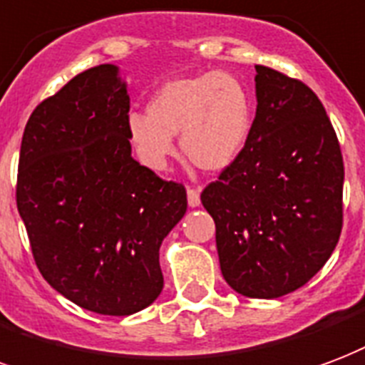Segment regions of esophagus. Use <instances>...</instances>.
I'll use <instances>...</instances> for the list:
<instances>
[{
	"instance_id": "1",
	"label": "esophagus",
	"mask_w": 365,
	"mask_h": 365,
	"mask_svg": "<svg viewBox=\"0 0 365 365\" xmlns=\"http://www.w3.org/2000/svg\"><path fill=\"white\" fill-rule=\"evenodd\" d=\"M187 203H190V207H197V205L201 203L199 190H195V187H187Z\"/></svg>"
}]
</instances>
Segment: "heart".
<instances>
[{
    "label": "heart",
    "mask_w": 365,
    "mask_h": 365,
    "mask_svg": "<svg viewBox=\"0 0 365 365\" xmlns=\"http://www.w3.org/2000/svg\"><path fill=\"white\" fill-rule=\"evenodd\" d=\"M253 125L247 86L236 75L207 71L175 77L155 91L147 114L128 115L125 131L135 155L160 172L174 155L180 135L183 155L197 168L220 172L242 155Z\"/></svg>",
    "instance_id": "1"
}]
</instances>
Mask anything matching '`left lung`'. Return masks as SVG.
Masks as SVG:
<instances>
[{
	"label": "left lung",
	"instance_id": "obj_1",
	"mask_svg": "<svg viewBox=\"0 0 365 365\" xmlns=\"http://www.w3.org/2000/svg\"><path fill=\"white\" fill-rule=\"evenodd\" d=\"M257 114L242 155L201 193L217 226L224 280L247 298H280L339 244L344 164L317 94L255 66Z\"/></svg>",
	"mask_w": 365,
	"mask_h": 365
}]
</instances>
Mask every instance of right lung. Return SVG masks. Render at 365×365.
Masks as SVG:
<instances>
[{
    "instance_id": "right-lung-1",
    "label": "right lung",
    "mask_w": 365,
    "mask_h": 365,
    "mask_svg": "<svg viewBox=\"0 0 365 365\" xmlns=\"http://www.w3.org/2000/svg\"><path fill=\"white\" fill-rule=\"evenodd\" d=\"M118 67L75 75L34 108L21 143L17 209L46 282L88 312L131 315L162 292L158 251L185 187L131 158Z\"/></svg>"
}]
</instances>
